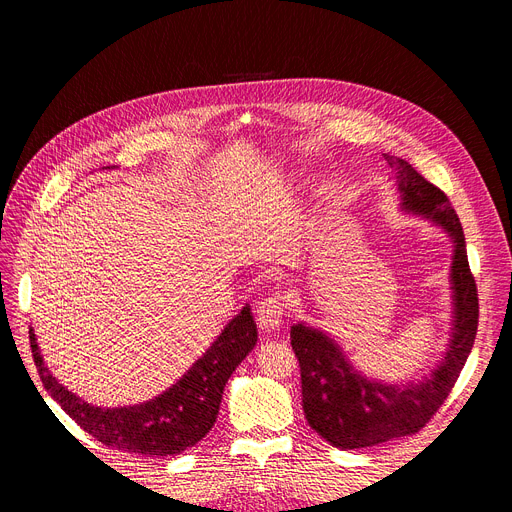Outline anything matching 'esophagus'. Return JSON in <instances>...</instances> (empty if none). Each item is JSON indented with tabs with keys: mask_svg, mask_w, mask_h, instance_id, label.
Segmentation results:
<instances>
[{
	"mask_svg": "<svg viewBox=\"0 0 512 512\" xmlns=\"http://www.w3.org/2000/svg\"><path fill=\"white\" fill-rule=\"evenodd\" d=\"M287 297L283 293H272L266 299H262L256 307V322L262 330L272 332V330H279L283 318L287 316Z\"/></svg>",
	"mask_w": 512,
	"mask_h": 512,
	"instance_id": "1",
	"label": "esophagus"
}]
</instances>
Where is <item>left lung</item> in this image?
<instances>
[{
	"label": "left lung",
	"mask_w": 512,
	"mask_h": 512,
	"mask_svg": "<svg viewBox=\"0 0 512 512\" xmlns=\"http://www.w3.org/2000/svg\"><path fill=\"white\" fill-rule=\"evenodd\" d=\"M396 170L402 207L439 223L455 244L451 266L453 332L445 357L418 383L389 385L361 375L322 330L295 324L291 346L301 367L303 412L309 426L338 449L375 447L416 435L451 393L478 332V287L469 270L463 227L447 194L406 160L387 155Z\"/></svg>",
	"instance_id": "left-lung-1"
}]
</instances>
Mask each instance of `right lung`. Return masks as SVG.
I'll return each mask as SVG.
<instances>
[{"mask_svg":"<svg viewBox=\"0 0 512 512\" xmlns=\"http://www.w3.org/2000/svg\"><path fill=\"white\" fill-rule=\"evenodd\" d=\"M28 334L36 371L51 398L102 445L147 457L178 455L207 435L217 420L227 379L258 340L250 305H246L205 355L162 396L137 406L98 408L77 398L51 375L32 328Z\"/></svg>","mask_w":512,"mask_h":512,"instance_id":"obj_1","label":"right lung"}]
</instances>
